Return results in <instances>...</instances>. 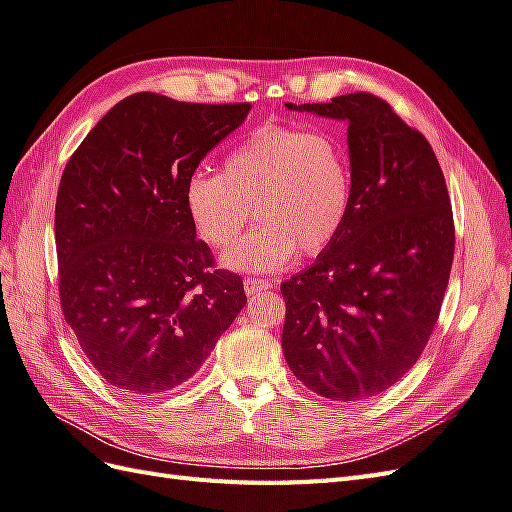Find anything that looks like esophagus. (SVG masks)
<instances>
[{
    "instance_id": "esophagus-1",
    "label": "esophagus",
    "mask_w": 512,
    "mask_h": 512,
    "mask_svg": "<svg viewBox=\"0 0 512 512\" xmlns=\"http://www.w3.org/2000/svg\"><path fill=\"white\" fill-rule=\"evenodd\" d=\"M270 287H272V283H268V281H264V279H255V277L244 279V292H246L248 296L259 294V292H266V290H270Z\"/></svg>"
}]
</instances>
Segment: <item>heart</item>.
I'll return each mask as SVG.
<instances>
[{"label":"heart","mask_w":512,"mask_h":512,"mask_svg":"<svg viewBox=\"0 0 512 512\" xmlns=\"http://www.w3.org/2000/svg\"><path fill=\"white\" fill-rule=\"evenodd\" d=\"M352 175L342 144L322 131L259 127L222 164V173H194L186 207L207 244L227 248L246 222L259 225L222 257L240 272H274L298 248L318 255L350 212Z\"/></svg>","instance_id":"1"}]
</instances>
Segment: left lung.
Segmentation results:
<instances>
[{"mask_svg":"<svg viewBox=\"0 0 512 512\" xmlns=\"http://www.w3.org/2000/svg\"><path fill=\"white\" fill-rule=\"evenodd\" d=\"M287 108L348 123L350 212L290 281L283 355L322 398L378 396L409 372L435 329L454 257L448 188L428 140L370 93Z\"/></svg>","mask_w":512,"mask_h":512,"instance_id":"8db88e82","label":"left lung"}]
</instances>
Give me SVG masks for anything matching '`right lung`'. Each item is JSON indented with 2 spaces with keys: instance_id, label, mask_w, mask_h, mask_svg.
<instances>
[{
  "instance_id": "obj_1",
  "label": "right lung",
  "mask_w": 512,
  "mask_h": 512,
  "mask_svg": "<svg viewBox=\"0 0 512 512\" xmlns=\"http://www.w3.org/2000/svg\"><path fill=\"white\" fill-rule=\"evenodd\" d=\"M248 103L136 93L71 155L56 199L60 303L84 355L123 393L186 383L246 305L238 274L196 240L186 183Z\"/></svg>"
}]
</instances>
